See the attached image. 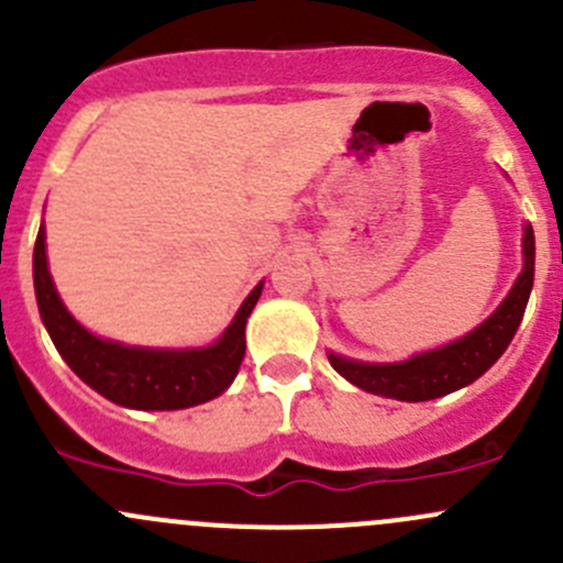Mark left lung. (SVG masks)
I'll return each mask as SVG.
<instances>
[{
	"instance_id": "left-lung-1",
	"label": "left lung",
	"mask_w": 563,
	"mask_h": 563,
	"mask_svg": "<svg viewBox=\"0 0 563 563\" xmlns=\"http://www.w3.org/2000/svg\"><path fill=\"white\" fill-rule=\"evenodd\" d=\"M533 255H537L533 229L526 223L523 269H520L518 280L509 288L504 302L493 310V316L485 318L479 327L471 329L463 338L452 340L441 349L413 354L411 360L402 362H360L329 351V365L354 387L371 391V395L395 397V400L406 402L435 400V397L468 387L496 365L498 356L507 351L520 321H523L528 297H531L533 288Z\"/></svg>"
}]
</instances>
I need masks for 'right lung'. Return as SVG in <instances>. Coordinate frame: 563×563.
Returning <instances> with one entry per match:
<instances>
[{
  "label": "right lung",
  "instance_id": "right-lung-1",
  "mask_svg": "<svg viewBox=\"0 0 563 563\" xmlns=\"http://www.w3.org/2000/svg\"><path fill=\"white\" fill-rule=\"evenodd\" d=\"M35 297L40 318L70 371L106 400L139 411H176L223 395L245 360V323L264 283L247 294L225 332L203 349H141L84 329L56 294L45 258V229L35 242Z\"/></svg>",
  "mask_w": 563,
  "mask_h": 563
}]
</instances>
